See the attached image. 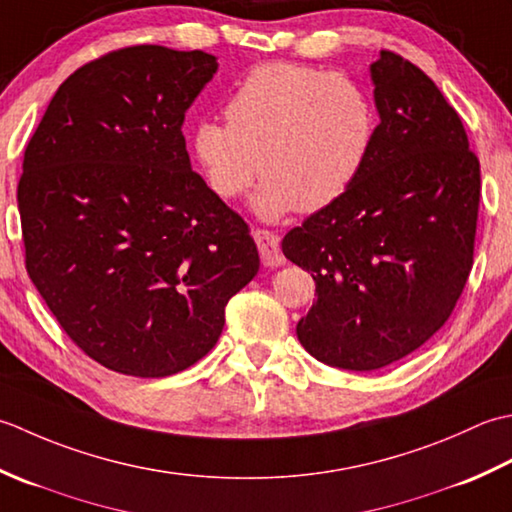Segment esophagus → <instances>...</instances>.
<instances>
[{
	"label": "esophagus",
	"instance_id": "obj_1",
	"mask_svg": "<svg viewBox=\"0 0 512 512\" xmlns=\"http://www.w3.org/2000/svg\"><path fill=\"white\" fill-rule=\"evenodd\" d=\"M254 241L258 245L260 260H263L265 267H280L285 263V256L280 252V238L274 232H267V229H256Z\"/></svg>",
	"mask_w": 512,
	"mask_h": 512
}]
</instances>
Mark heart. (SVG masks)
<instances>
[{"label": "heart", "mask_w": 512, "mask_h": 512, "mask_svg": "<svg viewBox=\"0 0 512 512\" xmlns=\"http://www.w3.org/2000/svg\"><path fill=\"white\" fill-rule=\"evenodd\" d=\"M225 117L194 125L192 159L225 201L241 196L260 170L265 179L252 207L265 221L340 201L378 132L373 99L358 81L289 61L249 70L229 95Z\"/></svg>", "instance_id": "1"}]
</instances>
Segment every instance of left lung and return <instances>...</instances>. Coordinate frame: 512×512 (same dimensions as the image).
<instances>
[{"mask_svg": "<svg viewBox=\"0 0 512 512\" xmlns=\"http://www.w3.org/2000/svg\"><path fill=\"white\" fill-rule=\"evenodd\" d=\"M378 132L358 181L283 238L318 298L302 347L329 367L373 371L409 356L451 316L473 267L479 161L457 112L411 61L371 64Z\"/></svg>", "mask_w": 512, "mask_h": 512, "instance_id": "obj_1", "label": "left lung"}]
</instances>
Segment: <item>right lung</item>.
Segmentation results:
<instances>
[{
    "mask_svg": "<svg viewBox=\"0 0 512 512\" xmlns=\"http://www.w3.org/2000/svg\"><path fill=\"white\" fill-rule=\"evenodd\" d=\"M216 70L203 50L110 52L61 83L26 148L28 276L70 340L110 371L192 367L258 271L247 223L185 150V112Z\"/></svg>",
    "mask_w": 512,
    "mask_h": 512,
    "instance_id": "1",
    "label": "right lung"
}]
</instances>
